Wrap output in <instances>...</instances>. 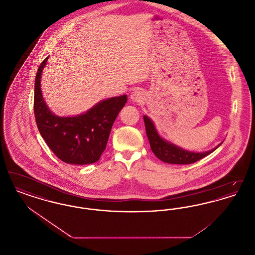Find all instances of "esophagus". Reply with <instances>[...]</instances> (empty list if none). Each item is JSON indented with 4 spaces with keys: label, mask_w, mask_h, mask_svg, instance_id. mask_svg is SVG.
Returning <instances> with one entry per match:
<instances>
[{
    "label": "esophagus",
    "mask_w": 255,
    "mask_h": 255,
    "mask_svg": "<svg viewBox=\"0 0 255 255\" xmlns=\"http://www.w3.org/2000/svg\"><path fill=\"white\" fill-rule=\"evenodd\" d=\"M143 98H144V96H143L142 92H140V91H134L131 95V99L133 102H141L143 100Z\"/></svg>",
    "instance_id": "esophagus-1"
}]
</instances>
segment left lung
Returning a JSON list of instances; mask_svg holds the SVG:
<instances>
[{
  "label": "left lung",
  "instance_id": "1",
  "mask_svg": "<svg viewBox=\"0 0 255 255\" xmlns=\"http://www.w3.org/2000/svg\"><path fill=\"white\" fill-rule=\"evenodd\" d=\"M145 124L146 134L150 143L152 152L155 156L163 162L172 164H189L198 161L201 158H205L207 155L215 151L222 142L215 148L206 152H194L182 149V147L171 143L162 138L158 133L154 122L147 116H143Z\"/></svg>",
  "mask_w": 255,
  "mask_h": 255
}]
</instances>
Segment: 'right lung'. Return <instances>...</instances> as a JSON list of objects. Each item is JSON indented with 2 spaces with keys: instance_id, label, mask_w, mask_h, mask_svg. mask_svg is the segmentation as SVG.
Here are the masks:
<instances>
[{
  "instance_id": "add662e5",
  "label": "right lung",
  "mask_w": 255,
  "mask_h": 255,
  "mask_svg": "<svg viewBox=\"0 0 255 255\" xmlns=\"http://www.w3.org/2000/svg\"><path fill=\"white\" fill-rule=\"evenodd\" d=\"M48 59L38 68L34 85V115L39 132L62 161L77 165L94 163L106 148L112 126L126 104L127 96L101 100L77 116L59 117L49 110L42 95L41 75Z\"/></svg>"
}]
</instances>
